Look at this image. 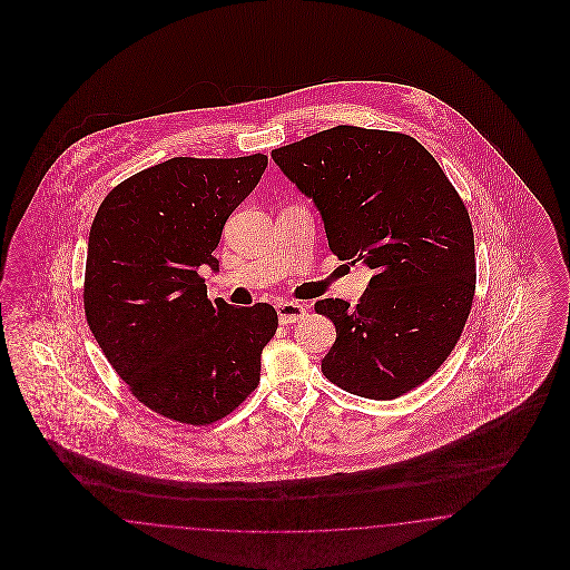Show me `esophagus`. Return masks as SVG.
Here are the masks:
<instances>
[{
	"label": "esophagus",
	"mask_w": 570,
	"mask_h": 570,
	"mask_svg": "<svg viewBox=\"0 0 570 570\" xmlns=\"http://www.w3.org/2000/svg\"><path fill=\"white\" fill-rule=\"evenodd\" d=\"M277 317H279V324H296V322H301V320H305V315H307V309L303 307V305H298V303H293V301H282V303H277Z\"/></svg>",
	"instance_id": "esophagus-1"
}]
</instances>
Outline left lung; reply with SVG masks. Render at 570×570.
<instances>
[{
	"instance_id": "left-lung-1",
	"label": "left lung",
	"mask_w": 570,
	"mask_h": 570,
	"mask_svg": "<svg viewBox=\"0 0 570 570\" xmlns=\"http://www.w3.org/2000/svg\"><path fill=\"white\" fill-rule=\"evenodd\" d=\"M272 158L320 210L330 250L374 272L357 307L315 303L336 326L324 376L360 397H401L466 326L476 261L462 198L431 153L395 131L338 125Z\"/></svg>"
}]
</instances>
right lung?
I'll return each mask as SVG.
<instances>
[{
    "instance_id": "add662e5",
    "label": "right lung",
    "mask_w": 570,
    "mask_h": 570,
    "mask_svg": "<svg viewBox=\"0 0 570 570\" xmlns=\"http://www.w3.org/2000/svg\"><path fill=\"white\" fill-rule=\"evenodd\" d=\"M265 167V155L175 156L119 184L89 229V330L134 397L175 422L213 424L259 384L276 309L210 303L200 267L219 272L225 222Z\"/></svg>"
}]
</instances>
